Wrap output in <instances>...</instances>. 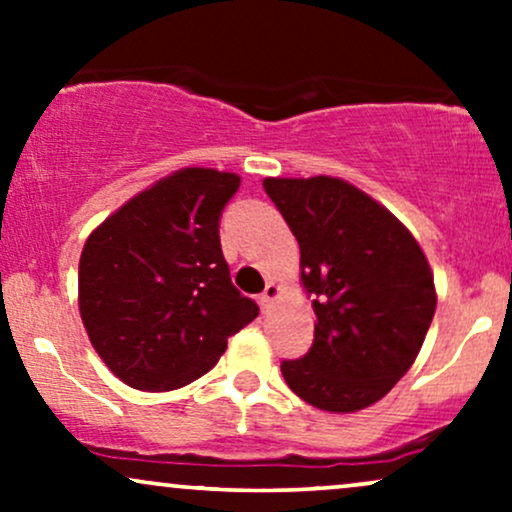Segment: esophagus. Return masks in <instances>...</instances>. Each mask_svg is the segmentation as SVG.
<instances>
[{
  "label": "esophagus",
  "instance_id": "obj_1",
  "mask_svg": "<svg viewBox=\"0 0 512 512\" xmlns=\"http://www.w3.org/2000/svg\"><path fill=\"white\" fill-rule=\"evenodd\" d=\"M279 296H281V286H279V284H274V281H269L267 289H264V293L260 296L262 308H264V310L272 308L274 301H279Z\"/></svg>",
  "mask_w": 512,
  "mask_h": 512
}]
</instances>
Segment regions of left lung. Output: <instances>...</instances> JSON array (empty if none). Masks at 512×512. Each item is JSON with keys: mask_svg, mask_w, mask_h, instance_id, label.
Returning <instances> with one entry per match:
<instances>
[{"mask_svg": "<svg viewBox=\"0 0 512 512\" xmlns=\"http://www.w3.org/2000/svg\"><path fill=\"white\" fill-rule=\"evenodd\" d=\"M301 245V284L315 342L281 363L303 402L354 414L383 399L419 356L436 284L419 240L373 197L342 178H264Z\"/></svg>", "mask_w": 512, "mask_h": 512, "instance_id": "left-lung-1", "label": "left lung"}]
</instances>
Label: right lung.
Returning a JSON list of instances; mask_svg holds the SVG:
<instances>
[{
    "label": "right lung",
    "mask_w": 512,
    "mask_h": 512,
    "mask_svg": "<svg viewBox=\"0 0 512 512\" xmlns=\"http://www.w3.org/2000/svg\"><path fill=\"white\" fill-rule=\"evenodd\" d=\"M240 175L180 168L93 228L79 260V313L96 354L144 392L190 385L260 313L231 284L219 219Z\"/></svg>",
    "instance_id": "obj_1"
}]
</instances>
